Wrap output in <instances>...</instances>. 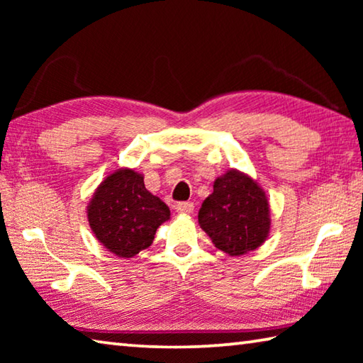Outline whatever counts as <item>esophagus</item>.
Listing matches in <instances>:
<instances>
[{
  "label": "esophagus",
  "mask_w": 363,
  "mask_h": 363,
  "mask_svg": "<svg viewBox=\"0 0 363 363\" xmlns=\"http://www.w3.org/2000/svg\"><path fill=\"white\" fill-rule=\"evenodd\" d=\"M176 211L179 214H192L194 213V203H192V201H181V203H177Z\"/></svg>",
  "instance_id": "1"
}]
</instances>
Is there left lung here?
<instances>
[{"mask_svg": "<svg viewBox=\"0 0 363 363\" xmlns=\"http://www.w3.org/2000/svg\"><path fill=\"white\" fill-rule=\"evenodd\" d=\"M199 224L218 250L229 256L247 255L269 237L266 192L242 171H225L214 181L213 194L201 203Z\"/></svg>", "mask_w": 363, "mask_h": 363, "instance_id": "obj_1", "label": "left lung"}]
</instances>
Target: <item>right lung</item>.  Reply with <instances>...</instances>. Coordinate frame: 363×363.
<instances>
[{"mask_svg":"<svg viewBox=\"0 0 363 363\" xmlns=\"http://www.w3.org/2000/svg\"><path fill=\"white\" fill-rule=\"evenodd\" d=\"M86 210L97 240L125 259L149 248L157 229L171 214L167 203L145 189L144 176L131 168L108 174Z\"/></svg>","mask_w":363,"mask_h":363,"instance_id":"1","label":"right lung"}]
</instances>
